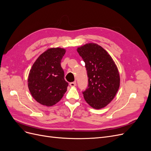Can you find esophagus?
<instances>
[{"mask_svg":"<svg viewBox=\"0 0 151 151\" xmlns=\"http://www.w3.org/2000/svg\"><path fill=\"white\" fill-rule=\"evenodd\" d=\"M69 85L71 86V87H74L76 86V82L74 81V82H72V83H70L69 84Z\"/></svg>","mask_w":151,"mask_h":151,"instance_id":"1","label":"esophagus"}]
</instances>
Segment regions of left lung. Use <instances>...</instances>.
<instances>
[{"label":"left lung","mask_w":151,"mask_h":151,"mask_svg":"<svg viewBox=\"0 0 151 151\" xmlns=\"http://www.w3.org/2000/svg\"><path fill=\"white\" fill-rule=\"evenodd\" d=\"M85 62L88 76V88L83 93L90 106L101 109L116 96L120 84L116 65L106 50L96 43L85 44L77 49Z\"/></svg>","instance_id":"1"}]
</instances>
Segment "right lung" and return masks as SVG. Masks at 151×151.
<instances>
[{
  "label": "right lung",
  "instance_id": "obj_1",
  "mask_svg": "<svg viewBox=\"0 0 151 151\" xmlns=\"http://www.w3.org/2000/svg\"><path fill=\"white\" fill-rule=\"evenodd\" d=\"M66 52L62 48H50L36 59L30 69L28 86L40 104L52 106L62 98L67 89L61 60Z\"/></svg>",
  "mask_w": 151,
  "mask_h": 151
}]
</instances>
